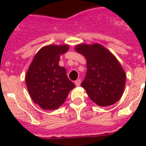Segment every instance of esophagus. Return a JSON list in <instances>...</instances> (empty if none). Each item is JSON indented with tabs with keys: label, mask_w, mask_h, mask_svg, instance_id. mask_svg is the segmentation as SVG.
<instances>
[{
	"label": "esophagus",
	"mask_w": 146,
	"mask_h": 146,
	"mask_svg": "<svg viewBox=\"0 0 146 146\" xmlns=\"http://www.w3.org/2000/svg\"><path fill=\"white\" fill-rule=\"evenodd\" d=\"M80 83H81V80L80 79H78L75 81V85L76 86H80Z\"/></svg>",
	"instance_id": "34e87169"
}]
</instances>
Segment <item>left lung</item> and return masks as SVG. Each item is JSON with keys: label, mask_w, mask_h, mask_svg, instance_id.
Wrapping results in <instances>:
<instances>
[{"label": "left lung", "mask_w": 146, "mask_h": 146, "mask_svg": "<svg viewBox=\"0 0 146 146\" xmlns=\"http://www.w3.org/2000/svg\"><path fill=\"white\" fill-rule=\"evenodd\" d=\"M75 50L84 55L87 72L81 86L97 105H112L121 99L126 83V74L116 58L99 44H80Z\"/></svg>", "instance_id": "obj_1"}]
</instances>
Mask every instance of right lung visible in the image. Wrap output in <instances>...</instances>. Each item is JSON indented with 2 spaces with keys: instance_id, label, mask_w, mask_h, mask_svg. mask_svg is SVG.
<instances>
[{
  "instance_id": "right-lung-1",
  "label": "right lung",
  "mask_w": 146,
  "mask_h": 146,
  "mask_svg": "<svg viewBox=\"0 0 146 146\" xmlns=\"http://www.w3.org/2000/svg\"><path fill=\"white\" fill-rule=\"evenodd\" d=\"M69 46L47 45L38 51L25 76L30 96L43 110H55L64 104L75 85L68 78L65 68L59 66L60 55Z\"/></svg>"
}]
</instances>
